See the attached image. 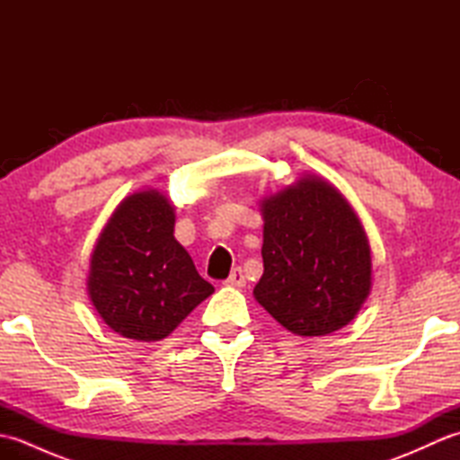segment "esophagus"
I'll use <instances>...</instances> for the list:
<instances>
[{
	"mask_svg": "<svg viewBox=\"0 0 460 460\" xmlns=\"http://www.w3.org/2000/svg\"><path fill=\"white\" fill-rule=\"evenodd\" d=\"M225 285H227V287H237V288L245 287V275H243V270L241 269H233L229 279L225 280Z\"/></svg>",
	"mask_w": 460,
	"mask_h": 460,
	"instance_id": "obj_1",
	"label": "esophagus"
}]
</instances>
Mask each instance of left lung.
I'll use <instances>...</instances> for the list:
<instances>
[{"instance_id":"1","label":"left lung","mask_w":460,"mask_h":460,"mask_svg":"<svg viewBox=\"0 0 460 460\" xmlns=\"http://www.w3.org/2000/svg\"><path fill=\"white\" fill-rule=\"evenodd\" d=\"M262 217L259 305L298 336L346 326L371 287L369 245L348 201L308 175L262 201Z\"/></svg>"}]
</instances>
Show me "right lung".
Segmentation results:
<instances>
[{"mask_svg": "<svg viewBox=\"0 0 460 460\" xmlns=\"http://www.w3.org/2000/svg\"><path fill=\"white\" fill-rule=\"evenodd\" d=\"M173 223L172 203L160 191H140L119 205L96 243L89 295L124 338H165L213 292L175 241Z\"/></svg>", "mask_w": 460, "mask_h": 460, "instance_id": "obj_1", "label": "right lung"}]
</instances>
